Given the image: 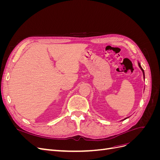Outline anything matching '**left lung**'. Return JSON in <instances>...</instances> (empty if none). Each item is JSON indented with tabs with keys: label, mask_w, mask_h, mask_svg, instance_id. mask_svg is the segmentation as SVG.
Segmentation results:
<instances>
[{
	"label": "left lung",
	"mask_w": 160,
	"mask_h": 160,
	"mask_svg": "<svg viewBox=\"0 0 160 160\" xmlns=\"http://www.w3.org/2000/svg\"><path fill=\"white\" fill-rule=\"evenodd\" d=\"M138 65H139V68L140 69H141V70L142 71V72H143V78H144V79H145V73H144V71H143V69H142V67H141V65H140V63H139V61H138ZM127 118H125L124 119H123V120H125V119H126ZM122 120V121H123Z\"/></svg>",
	"instance_id": "obj_1"
}]
</instances>
